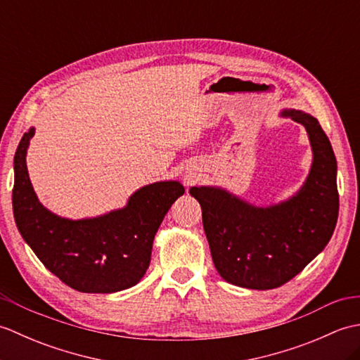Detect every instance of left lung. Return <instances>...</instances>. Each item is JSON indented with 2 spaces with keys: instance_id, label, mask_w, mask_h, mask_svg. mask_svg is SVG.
I'll return each instance as SVG.
<instances>
[{
  "instance_id": "left-lung-1",
  "label": "left lung",
  "mask_w": 360,
  "mask_h": 360,
  "mask_svg": "<svg viewBox=\"0 0 360 360\" xmlns=\"http://www.w3.org/2000/svg\"><path fill=\"white\" fill-rule=\"evenodd\" d=\"M307 128L314 160L307 182L290 200L254 207L226 190L192 187L213 263L226 281L248 289H274L304 269L331 240L339 215L338 162L330 139L311 114L285 110Z\"/></svg>"
}]
</instances>
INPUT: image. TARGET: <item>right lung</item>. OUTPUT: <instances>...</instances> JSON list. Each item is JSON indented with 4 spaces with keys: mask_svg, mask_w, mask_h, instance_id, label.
I'll list each match as a JSON object with an SVG mask.
<instances>
[{
    "mask_svg": "<svg viewBox=\"0 0 360 360\" xmlns=\"http://www.w3.org/2000/svg\"><path fill=\"white\" fill-rule=\"evenodd\" d=\"M32 136L30 128L13 159V217L22 238L56 277L80 292L110 294L134 286L148 269L153 240L165 213L184 195V187L178 181L155 182L108 215L60 218L43 207L29 181L26 150Z\"/></svg>",
    "mask_w": 360,
    "mask_h": 360,
    "instance_id": "obj_1",
    "label": "right lung"
}]
</instances>
